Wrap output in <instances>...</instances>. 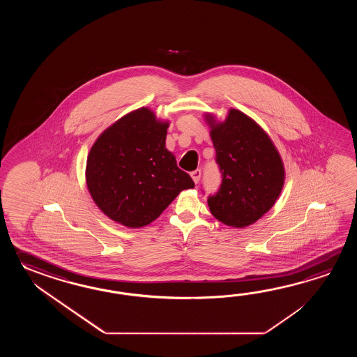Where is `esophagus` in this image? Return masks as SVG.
<instances>
[{"label":"esophagus","instance_id":"obj_1","mask_svg":"<svg viewBox=\"0 0 357 357\" xmlns=\"http://www.w3.org/2000/svg\"><path fill=\"white\" fill-rule=\"evenodd\" d=\"M200 176H202V171L200 169H195V171H192L191 172V178H192V181L197 183L199 180H200Z\"/></svg>","mask_w":357,"mask_h":357}]
</instances>
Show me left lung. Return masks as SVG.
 <instances>
[{"instance_id":"8db88e82","label":"left lung","mask_w":357,"mask_h":357,"mask_svg":"<svg viewBox=\"0 0 357 357\" xmlns=\"http://www.w3.org/2000/svg\"><path fill=\"white\" fill-rule=\"evenodd\" d=\"M205 119L222 172L220 190L208 197L211 213L231 227L250 226L281 194L284 183L281 155L266 131L238 109L231 108L223 122L209 114Z\"/></svg>"}]
</instances>
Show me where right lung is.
<instances>
[{
    "instance_id": "obj_1",
    "label": "right lung",
    "mask_w": 357,
    "mask_h": 357,
    "mask_svg": "<svg viewBox=\"0 0 357 357\" xmlns=\"http://www.w3.org/2000/svg\"><path fill=\"white\" fill-rule=\"evenodd\" d=\"M168 126L142 107L105 130L91 146L86 186L108 218L126 227H144L182 190L195 186L166 149Z\"/></svg>"
}]
</instances>
